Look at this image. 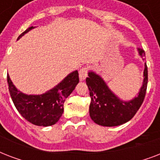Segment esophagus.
<instances>
[{
  "mask_svg": "<svg viewBox=\"0 0 160 160\" xmlns=\"http://www.w3.org/2000/svg\"><path fill=\"white\" fill-rule=\"evenodd\" d=\"M88 68L87 67H83L81 68L79 71V77L80 80H85V78L87 77L88 75Z\"/></svg>",
  "mask_w": 160,
  "mask_h": 160,
  "instance_id": "34e87169",
  "label": "esophagus"
}]
</instances>
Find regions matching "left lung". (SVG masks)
Here are the masks:
<instances>
[{"instance_id":"left-lung-1","label":"left lung","mask_w":160,"mask_h":160,"mask_svg":"<svg viewBox=\"0 0 160 160\" xmlns=\"http://www.w3.org/2000/svg\"><path fill=\"white\" fill-rule=\"evenodd\" d=\"M139 55L144 58L145 52L139 48ZM144 60V59H143ZM86 78V85L91 99L90 116L95 124L102 126H118L126 123L134 116L141 106L146 94L148 84V68L144 63V80L139 95L133 100L124 101L109 90L101 76L90 71Z\"/></svg>"}]
</instances>
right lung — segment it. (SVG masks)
<instances>
[{
  "instance_id": "right-lung-1",
  "label": "right lung",
  "mask_w": 160,
  "mask_h": 160,
  "mask_svg": "<svg viewBox=\"0 0 160 160\" xmlns=\"http://www.w3.org/2000/svg\"><path fill=\"white\" fill-rule=\"evenodd\" d=\"M35 27L31 26L21 33L17 40ZM9 91L16 109L21 116L38 126H51L60 119L64 111L65 99L79 83L78 70H75L51 90L42 95H26L19 91L7 75Z\"/></svg>"
}]
</instances>
